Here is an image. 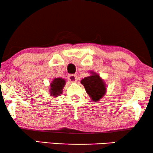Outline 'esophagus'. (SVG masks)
<instances>
[{"label":"esophagus","mask_w":153,"mask_h":153,"mask_svg":"<svg viewBox=\"0 0 153 153\" xmlns=\"http://www.w3.org/2000/svg\"><path fill=\"white\" fill-rule=\"evenodd\" d=\"M68 79L69 81H70V82L74 83V82H76L77 76L76 74H70L68 76Z\"/></svg>","instance_id":"1"}]
</instances>
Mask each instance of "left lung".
I'll return each instance as SVG.
<instances>
[{
    "mask_svg": "<svg viewBox=\"0 0 153 153\" xmlns=\"http://www.w3.org/2000/svg\"><path fill=\"white\" fill-rule=\"evenodd\" d=\"M91 73V76L85 77L81 81V83L83 85L85 91L91 99L95 102H98L105 95L106 84L97 74L92 71Z\"/></svg>",
    "mask_w": 153,
    "mask_h": 153,
    "instance_id": "obj_1",
    "label": "left lung"
}]
</instances>
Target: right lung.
I'll return each instance as SVG.
<instances>
[{"label": "right lung", "instance_id": "1", "mask_svg": "<svg viewBox=\"0 0 153 153\" xmlns=\"http://www.w3.org/2000/svg\"><path fill=\"white\" fill-rule=\"evenodd\" d=\"M65 85V81L62 78H56L50 85V95L53 97H58L62 93V89Z\"/></svg>", "mask_w": 153, "mask_h": 153}]
</instances>
